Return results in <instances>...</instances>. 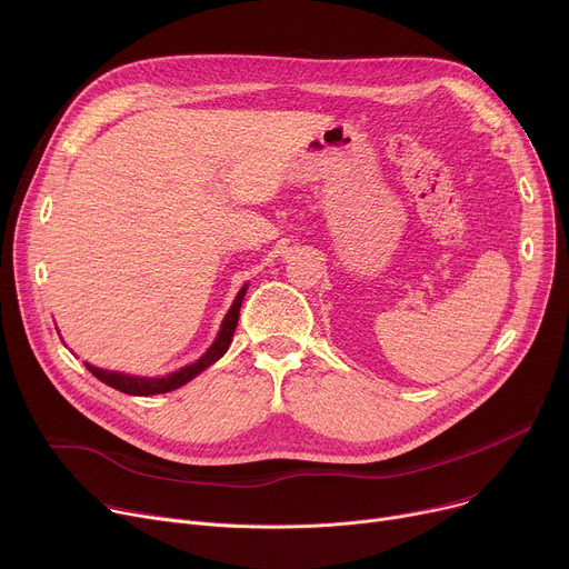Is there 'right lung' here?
<instances>
[{
	"instance_id": "obj_1",
	"label": "right lung",
	"mask_w": 569,
	"mask_h": 569,
	"mask_svg": "<svg viewBox=\"0 0 569 569\" xmlns=\"http://www.w3.org/2000/svg\"><path fill=\"white\" fill-rule=\"evenodd\" d=\"M246 292H248V286H242L238 290L231 308L227 310V315L222 319V327L218 331V338L207 349V353L200 360H196L193 365L182 367L180 371H173V373H169L164 378H139V376H128V373H119V371H106V369H99V367L88 365V362H86V367L101 382H106V385H110V387H114V389H119L123 393H130V396H152V393L173 391V389L187 385L191 378L202 373L207 367H211L216 360H220L227 353V349L231 345V338H233V331H236V323H238L240 303H242V299H246Z\"/></svg>"
}]
</instances>
